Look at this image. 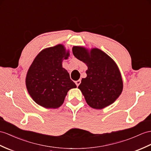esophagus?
I'll return each instance as SVG.
<instances>
[{
    "label": "esophagus",
    "instance_id": "34e87169",
    "mask_svg": "<svg viewBox=\"0 0 151 151\" xmlns=\"http://www.w3.org/2000/svg\"><path fill=\"white\" fill-rule=\"evenodd\" d=\"M81 81L80 79H79V80H78V81H75V83L76 84L77 86H78L79 85L80 83H81Z\"/></svg>",
    "mask_w": 151,
    "mask_h": 151
}]
</instances>
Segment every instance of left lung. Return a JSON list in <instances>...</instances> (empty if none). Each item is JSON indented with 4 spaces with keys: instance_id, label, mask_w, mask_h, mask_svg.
<instances>
[{
    "instance_id": "obj_1",
    "label": "left lung",
    "mask_w": 151,
    "mask_h": 151,
    "mask_svg": "<svg viewBox=\"0 0 151 151\" xmlns=\"http://www.w3.org/2000/svg\"><path fill=\"white\" fill-rule=\"evenodd\" d=\"M73 56L86 63V78L78 88L87 104L95 109H102L114 102L123 89L122 77L112 59L98 49L90 52L81 47H73Z\"/></svg>"
}]
</instances>
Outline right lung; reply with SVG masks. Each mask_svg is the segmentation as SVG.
Here are the masks:
<instances>
[{"mask_svg": "<svg viewBox=\"0 0 151 151\" xmlns=\"http://www.w3.org/2000/svg\"><path fill=\"white\" fill-rule=\"evenodd\" d=\"M69 56L64 46L47 48L35 58L27 73V89L36 103L46 108H58L63 103L68 91L76 88L62 67V60Z\"/></svg>", "mask_w": 151, "mask_h": 151, "instance_id": "add662e5", "label": "right lung"}]
</instances>
